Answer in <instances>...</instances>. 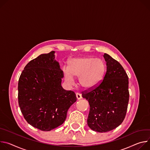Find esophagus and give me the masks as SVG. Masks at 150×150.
Wrapping results in <instances>:
<instances>
[{
  "instance_id": "34e87169",
  "label": "esophagus",
  "mask_w": 150,
  "mask_h": 150,
  "mask_svg": "<svg viewBox=\"0 0 150 150\" xmlns=\"http://www.w3.org/2000/svg\"><path fill=\"white\" fill-rule=\"evenodd\" d=\"M76 97H77V99H81V95L80 94V93H76Z\"/></svg>"
}]
</instances>
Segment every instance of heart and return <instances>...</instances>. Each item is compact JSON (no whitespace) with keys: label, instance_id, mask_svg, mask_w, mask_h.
Returning <instances> with one entry per match:
<instances>
[{"label":"heart","instance_id":"heart-1","mask_svg":"<svg viewBox=\"0 0 150 150\" xmlns=\"http://www.w3.org/2000/svg\"><path fill=\"white\" fill-rule=\"evenodd\" d=\"M106 65L101 59L83 57L73 59L69 67H64L63 73L65 81L71 85L74 77H79L80 85L85 89H91L98 86L105 76Z\"/></svg>","mask_w":150,"mask_h":150}]
</instances>
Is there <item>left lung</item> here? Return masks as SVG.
<instances>
[{"instance_id": "8db88e82", "label": "left lung", "mask_w": 150, "mask_h": 150, "mask_svg": "<svg viewBox=\"0 0 150 150\" xmlns=\"http://www.w3.org/2000/svg\"><path fill=\"white\" fill-rule=\"evenodd\" d=\"M107 71L98 86L81 92L89 102L87 120L89 127L98 132H107L118 127L124 120L129 99L128 76L122 65L104 54Z\"/></svg>"}]
</instances>
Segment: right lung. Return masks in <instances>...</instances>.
<instances>
[{
  "mask_svg": "<svg viewBox=\"0 0 150 150\" xmlns=\"http://www.w3.org/2000/svg\"><path fill=\"white\" fill-rule=\"evenodd\" d=\"M54 53L42 54L30 61L18 80L21 111L28 123L42 131L61 125L77 99L73 91L61 86L64 73L54 59Z\"/></svg>",
  "mask_w": 150,
  "mask_h": 150,
  "instance_id": "1",
  "label": "right lung"
}]
</instances>
